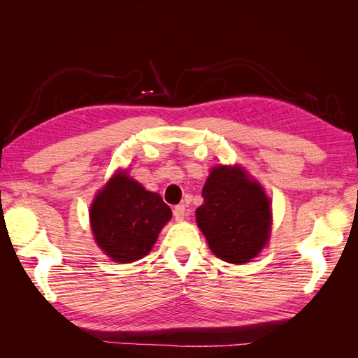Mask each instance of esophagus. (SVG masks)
<instances>
[{
  "instance_id": "1",
  "label": "esophagus",
  "mask_w": 358,
  "mask_h": 358,
  "mask_svg": "<svg viewBox=\"0 0 358 358\" xmlns=\"http://www.w3.org/2000/svg\"><path fill=\"white\" fill-rule=\"evenodd\" d=\"M173 216H175L176 221H182L183 218H185V216H187L185 206H183V204L175 206V209H173Z\"/></svg>"
}]
</instances>
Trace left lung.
Here are the masks:
<instances>
[{"mask_svg": "<svg viewBox=\"0 0 358 358\" xmlns=\"http://www.w3.org/2000/svg\"><path fill=\"white\" fill-rule=\"evenodd\" d=\"M196 210L212 252L233 264L251 262L270 236V200L241 167H215L203 187Z\"/></svg>", "mask_w": 358, "mask_h": 358, "instance_id": "1", "label": "left lung"}]
</instances>
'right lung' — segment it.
I'll return each mask as SVG.
<instances>
[{"mask_svg":"<svg viewBox=\"0 0 358 358\" xmlns=\"http://www.w3.org/2000/svg\"><path fill=\"white\" fill-rule=\"evenodd\" d=\"M90 216L106 255L116 263H131L152 249L171 210L157 192L146 191L127 173H116L94 200Z\"/></svg>","mask_w":358,"mask_h":358,"instance_id":"obj_1","label":"right lung"}]
</instances>
